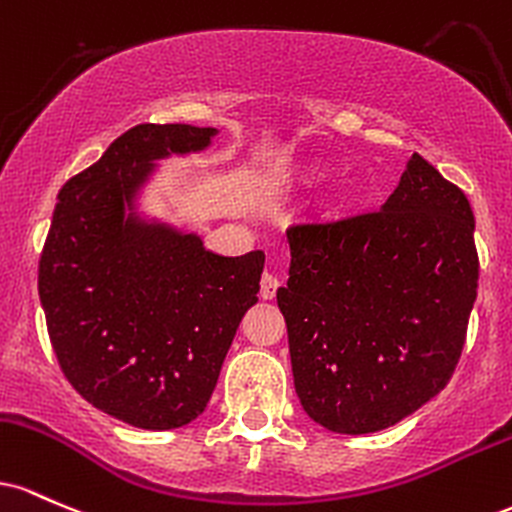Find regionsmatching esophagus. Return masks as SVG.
Returning <instances> with one entry per match:
<instances>
[{
	"label": "esophagus",
	"mask_w": 512,
	"mask_h": 512,
	"mask_svg": "<svg viewBox=\"0 0 512 512\" xmlns=\"http://www.w3.org/2000/svg\"><path fill=\"white\" fill-rule=\"evenodd\" d=\"M278 287H280L278 275H273L268 271L261 275V297H263V300H273L275 292H278Z\"/></svg>",
	"instance_id": "esophagus-1"
}]
</instances>
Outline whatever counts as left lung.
Instances as JSON below:
<instances>
[{"label": "left lung", "mask_w": 512, "mask_h": 512, "mask_svg": "<svg viewBox=\"0 0 512 512\" xmlns=\"http://www.w3.org/2000/svg\"><path fill=\"white\" fill-rule=\"evenodd\" d=\"M278 290L302 409L333 433H377L450 382L479 283L474 212L413 154L380 210L287 229Z\"/></svg>", "instance_id": "1"}]
</instances>
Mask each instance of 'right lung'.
Segmentation results:
<instances>
[{
  "label": "right lung",
  "mask_w": 512,
  "mask_h": 512,
  "mask_svg": "<svg viewBox=\"0 0 512 512\" xmlns=\"http://www.w3.org/2000/svg\"><path fill=\"white\" fill-rule=\"evenodd\" d=\"M215 128L135 125L57 195L38 295L62 372L91 406L145 430L208 406L239 321L258 302L263 251L220 256L147 222L135 198L157 159L210 147Z\"/></svg>",
  "instance_id": "1"
}]
</instances>
